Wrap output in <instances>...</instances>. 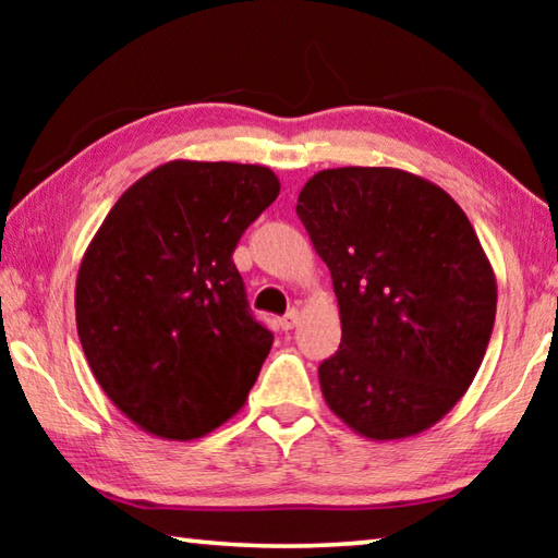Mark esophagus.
I'll return each mask as SVG.
<instances>
[{
  "instance_id": "esophagus-1",
  "label": "esophagus",
  "mask_w": 558,
  "mask_h": 558,
  "mask_svg": "<svg viewBox=\"0 0 558 558\" xmlns=\"http://www.w3.org/2000/svg\"><path fill=\"white\" fill-rule=\"evenodd\" d=\"M298 319H300L298 310H290L286 317H280V329H282V332H290V329L298 325Z\"/></svg>"
}]
</instances>
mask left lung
Listing matches in <instances>:
<instances>
[{
  "instance_id": "8db88e82",
  "label": "left lung",
  "mask_w": 558,
  "mask_h": 558,
  "mask_svg": "<svg viewBox=\"0 0 558 558\" xmlns=\"http://www.w3.org/2000/svg\"><path fill=\"white\" fill-rule=\"evenodd\" d=\"M298 216L332 276L342 342L319 364L329 409L369 440L428 430L475 379L497 280L448 192L396 167L323 169Z\"/></svg>"
}]
</instances>
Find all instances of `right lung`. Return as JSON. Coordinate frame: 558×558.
Returning <instances> with one entry per match:
<instances>
[{
    "label": "right lung",
    "mask_w": 558,
    "mask_h": 558,
    "mask_svg": "<svg viewBox=\"0 0 558 558\" xmlns=\"http://www.w3.org/2000/svg\"><path fill=\"white\" fill-rule=\"evenodd\" d=\"M278 194L268 167L172 159L120 196L83 253V354L149 436L202 438L248 399L272 335L248 313L231 256Z\"/></svg>",
    "instance_id": "1"
}]
</instances>
